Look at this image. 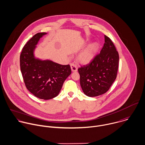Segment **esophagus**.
<instances>
[{
  "label": "esophagus",
  "instance_id": "1",
  "mask_svg": "<svg viewBox=\"0 0 145 145\" xmlns=\"http://www.w3.org/2000/svg\"><path fill=\"white\" fill-rule=\"evenodd\" d=\"M71 69L72 71H77L78 68H77L76 65L74 63L71 64Z\"/></svg>",
  "mask_w": 145,
  "mask_h": 145
}]
</instances>
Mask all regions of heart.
<instances>
[{"label": "heart", "instance_id": "1", "mask_svg": "<svg viewBox=\"0 0 145 145\" xmlns=\"http://www.w3.org/2000/svg\"><path fill=\"white\" fill-rule=\"evenodd\" d=\"M98 49L99 46L96 42L88 44L79 54V61L80 62L84 64L89 63L96 57L98 52Z\"/></svg>", "mask_w": 145, "mask_h": 145}]
</instances>
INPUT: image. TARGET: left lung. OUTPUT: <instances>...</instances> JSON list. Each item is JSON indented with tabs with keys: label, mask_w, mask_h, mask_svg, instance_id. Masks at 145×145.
Returning <instances> with one entry per match:
<instances>
[{
	"label": "left lung",
	"mask_w": 145,
	"mask_h": 145,
	"mask_svg": "<svg viewBox=\"0 0 145 145\" xmlns=\"http://www.w3.org/2000/svg\"><path fill=\"white\" fill-rule=\"evenodd\" d=\"M104 37L105 43L100 53L90 63L78 69L80 86L87 96L105 93L116 78L119 54L111 40Z\"/></svg>",
	"instance_id": "1"
}]
</instances>
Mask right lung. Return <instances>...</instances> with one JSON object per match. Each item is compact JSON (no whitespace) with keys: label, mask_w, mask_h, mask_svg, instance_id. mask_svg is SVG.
Returning <instances> with one entry per match:
<instances>
[{"label":"right lung","mask_w":145,"mask_h":145,"mask_svg":"<svg viewBox=\"0 0 145 145\" xmlns=\"http://www.w3.org/2000/svg\"><path fill=\"white\" fill-rule=\"evenodd\" d=\"M46 33L34 35L25 45L20 55V68L27 89L35 96L45 100L59 94L63 84L71 74L69 65H62L35 56V50Z\"/></svg>","instance_id":"obj_1"}]
</instances>
